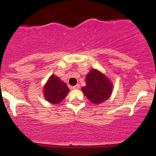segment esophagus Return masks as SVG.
Masks as SVG:
<instances>
[{"instance_id": "obj_1", "label": "esophagus", "mask_w": 156, "mask_h": 156, "mask_svg": "<svg viewBox=\"0 0 156 156\" xmlns=\"http://www.w3.org/2000/svg\"><path fill=\"white\" fill-rule=\"evenodd\" d=\"M80 88V84H76L75 86H74V87H72V89H79Z\"/></svg>"}]
</instances>
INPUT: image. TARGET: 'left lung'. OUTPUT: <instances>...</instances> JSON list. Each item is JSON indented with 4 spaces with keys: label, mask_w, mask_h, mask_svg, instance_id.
<instances>
[{
    "label": "left lung",
    "mask_w": 156,
    "mask_h": 156,
    "mask_svg": "<svg viewBox=\"0 0 156 156\" xmlns=\"http://www.w3.org/2000/svg\"><path fill=\"white\" fill-rule=\"evenodd\" d=\"M112 84L109 79L96 69H91L86 76V85L81 90L88 100L99 104L108 99L112 92Z\"/></svg>",
    "instance_id": "8db88e82"
}]
</instances>
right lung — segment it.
<instances>
[{
    "label": "right lung",
    "instance_id": "add662e5",
    "mask_svg": "<svg viewBox=\"0 0 156 156\" xmlns=\"http://www.w3.org/2000/svg\"><path fill=\"white\" fill-rule=\"evenodd\" d=\"M69 92L66 84L61 81L59 78L51 75L44 87L45 99L52 104L60 103Z\"/></svg>",
    "mask_w": 156,
    "mask_h": 156
}]
</instances>
